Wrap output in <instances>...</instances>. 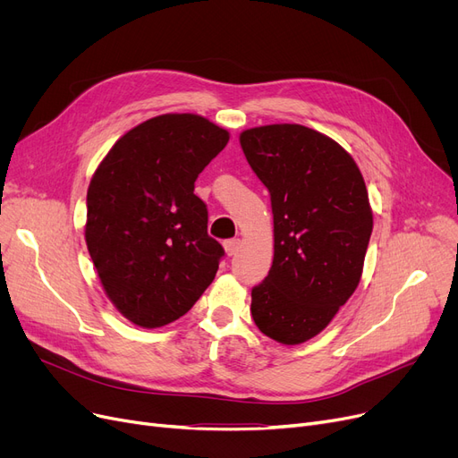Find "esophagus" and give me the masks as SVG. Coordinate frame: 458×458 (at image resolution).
Here are the masks:
<instances>
[{"instance_id":"obj_1","label":"esophagus","mask_w":458,"mask_h":458,"mask_svg":"<svg viewBox=\"0 0 458 458\" xmlns=\"http://www.w3.org/2000/svg\"><path fill=\"white\" fill-rule=\"evenodd\" d=\"M223 247H225V252L228 256H235L237 250L242 249V242H239V239H228V242L223 243Z\"/></svg>"}]
</instances>
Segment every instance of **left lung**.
<instances>
[{"mask_svg":"<svg viewBox=\"0 0 458 458\" xmlns=\"http://www.w3.org/2000/svg\"><path fill=\"white\" fill-rule=\"evenodd\" d=\"M269 189L275 258L252 290V319L271 340L299 345L318 335L358 287L373 230L366 182L347 150L301 124L239 135Z\"/></svg>","mask_w":458,"mask_h":458,"instance_id":"obj_1","label":"left lung"}]
</instances>
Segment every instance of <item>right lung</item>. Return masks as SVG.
<instances>
[{"label":"right lung","mask_w":458,"mask_h":458,"mask_svg":"<svg viewBox=\"0 0 458 458\" xmlns=\"http://www.w3.org/2000/svg\"><path fill=\"white\" fill-rule=\"evenodd\" d=\"M230 133L192 113L144 120L120 137L87 191L85 242L104 292L133 325L180 319L213 282L219 242L195 182Z\"/></svg>","instance_id":"1"}]
</instances>
